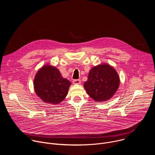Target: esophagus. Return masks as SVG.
Returning <instances> with one entry per match:
<instances>
[{
    "instance_id": "34e87169",
    "label": "esophagus",
    "mask_w": 155,
    "mask_h": 155,
    "mask_svg": "<svg viewBox=\"0 0 155 155\" xmlns=\"http://www.w3.org/2000/svg\"><path fill=\"white\" fill-rule=\"evenodd\" d=\"M72 83L74 84H80L81 83V81H80V80H77H77H74Z\"/></svg>"
}]
</instances>
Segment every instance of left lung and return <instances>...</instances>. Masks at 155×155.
<instances>
[{
  "instance_id": "8db88e82",
  "label": "left lung",
  "mask_w": 155,
  "mask_h": 155,
  "mask_svg": "<svg viewBox=\"0 0 155 155\" xmlns=\"http://www.w3.org/2000/svg\"><path fill=\"white\" fill-rule=\"evenodd\" d=\"M120 83V77L116 70L109 64L103 63L91 68L83 85L87 94L96 102H101L113 97Z\"/></svg>"
}]
</instances>
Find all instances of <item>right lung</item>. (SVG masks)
Segmentation results:
<instances>
[{"label":"right lung","mask_w":155,"mask_h":155,"mask_svg":"<svg viewBox=\"0 0 155 155\" xmlns=\"http://www.w3.org/2000/svg\"><path fill=\"white\" fill-rule=\"evenodd\" d=\"M71 83L62 77L54 66L45 65L35 74L34 87L36 94L43 102L59 104L68 95Z\"/></svg>","instance_id":"1"}]
</instances>
